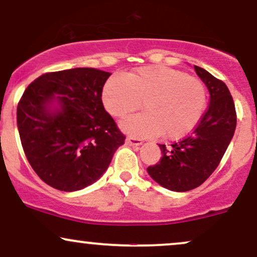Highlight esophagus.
Segmentation results:
<instances>
[{"label":"esophagus","instance_id":"obj_1","mask_svg":"<svg viewBox=\"0 0 257 257\" xmlns=\"http://www.w3.org/2000/svg\"><path fill=\"white\" fill-rule=\"evenodd\" d=\"M126 144L127 146H132V147H140L143 144V141L141 140H137V138H132V137H127L126 138Z\"/></svg>","mask_w":257,"mask_h":257}]
</instances>
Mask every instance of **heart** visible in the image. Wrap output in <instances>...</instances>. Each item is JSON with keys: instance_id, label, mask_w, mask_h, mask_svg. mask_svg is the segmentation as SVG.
I'll list each match as a JSON object with an SVG mask.
<instances>
[{"instance_id": "b5f03b06", "label": "heart", "mask_w": 257, "mask_h": 257, "mask_svg": "<svg viewBox=\"0 0 257 257\" xmlns=\"http://www.w3.org/2000/svg\"><path fill=\"white\" fill-rule=\"evenodd\" d=\"M104 108L123 116L140 107L146 111L120 121L123 132L136 138L164 134L168 140L185 137L200 122L207 104L200 79L166 66H147L127 74H113L102 90Z\"/></svg>"}]
</instances>
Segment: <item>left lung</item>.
Masks as SVG:
<instances>
[{
  "label": "left lung",
  "instance_id": "1",
  "mask_svg": "<svg viewBox=\"0 0 257 257\" xmlns=\"http://www.w3.org/2000/svg\"><path fill=\"white\" fill-rule=\"evenodd\" d=\"M195 71L209 91L208 109L188 137L170 147L159 144L162 158L147 168L156 183L171 191H189L206 182L236 130V109L228 87L206 69L195 66Z\"/></svg>",
  "mask_w": 257,
  "mask_h": 257
}]
</instances>
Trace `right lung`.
<instances>
[{
	"instance_id": "obj_1",
	"label": "right lung",
	"mask_w": 257,
	"mask_h": 257,
	"mask_svg": "<svg viewBox=\"0 0 257 257\" xmlns=\"http://www.w3.org/2000/svg\"><path fill=\"white\" fill-rule=\"evenodd\" d=\"M109 72L72 68L45 73L17 109L21 146L37 176L61 191L91 185L107 171L125 136L102 103Z\"/></svg>"
}]
</instances>
